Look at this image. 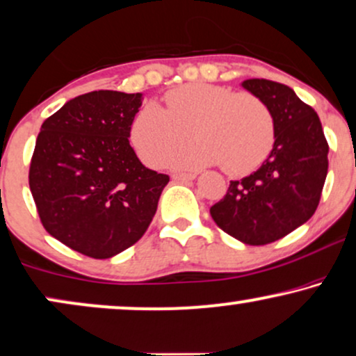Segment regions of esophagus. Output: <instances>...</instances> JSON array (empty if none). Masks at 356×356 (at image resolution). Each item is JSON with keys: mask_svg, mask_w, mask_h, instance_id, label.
<instances>
[{"mask_svg": "<svg viewBox=\"0 0 356 356\" xmlns=\"http://www.w3.org/2000/svg\"><path fill=\"white\" fill-rule=\"evenodd\" d=\"M195 177H197L195 174H186V172H175V174H172V179H174V181H177V182H191Z\"/></svg>", "mask_w": 356, "mask_h": 356, "instance_id": "34e87169", "label": "esophagus"}]
</instances>
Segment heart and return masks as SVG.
<instances>
[{
    "label": "heart",
    "mask_w": 356,
    "mask_h": 356,
    "mask_svg": "<svg viewBox=\"0 0 356 356\" xmlns=\"http://www.w3.org/2000/svg\"><path fill=\"white\" fill-rule=\"evenodd\" d=\"M165 110L146 103L134 115L129 138L141 161L157 168L188 139L199 143L169 157L175 169H199L220 163L230 175L258 169L273 151L276 126L269 106L251 93L211 83H188L165 95Z\"/></svg>",
    "instance_id": "obj_1"
}]
</instances>
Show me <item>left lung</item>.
Wrapping results in <instances>:
<instances>
[{"label": "left lung", "mask_w": 356, "mask_h": 356, "mask_svg": "<svg viewBox=\"0 0 356 356\" xmlns=\"http://www.w3.org/2000/svg\"><path fill=\"white\" fill-rule=\"evenodd\" d=\"M241 87L269 106L276 138L261 168L232 181L210 215L225 233L258 246L281 240L312 217L327 177L328 145L314 108L291 87L264 79H248Z\"/></svg>", "instance_id": "8db88e82"}]
</instances>
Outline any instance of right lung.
Wrapping results in <instances>:
<instances>
[{
    "label": "right lung",
    "mask_w": 356,
    "mask_h": 356,
    "mask_svg": "<svg viewBox=\"0 0 356 356\" xmlns=\"http://www.w3.org/2000/svg\"><path fill=\"white\" fill-rule=\"evenodd\" d=\"M143 93L98 90L44 121L29 169L40 222L69 248L113 258L145 235L169 175L147 169L129 145Z\"/></svg>",
    "instance_id": "right-lung-1"
}]
</instances>
